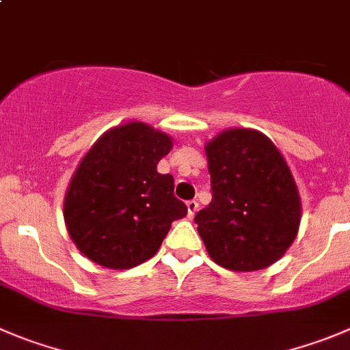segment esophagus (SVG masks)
Masks as SVG:
<instances>
[{
    "mask_svg": "<svg viewBox=\"0 0 350 350\" xmlns=\"http://www.w3.org/2000/svg\"><path fill=\"white\" fill-rule=\"evenodd\" d=\"M198 208H199L198 201H194V199H192V201H187V215H189V218H192V216L196 215Z\"/></svg>",
    "mask_w": 350,
    "mask_h": 350,
    "instance_id": "1",
    "label": "esophagus"
}]
</instances>
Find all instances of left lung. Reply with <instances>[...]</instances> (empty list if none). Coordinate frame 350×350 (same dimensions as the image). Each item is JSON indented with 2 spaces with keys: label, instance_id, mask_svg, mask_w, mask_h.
<instances>
[{
  "label": "left lung",
  "instance_id": "left-lung-1",
  "mask_svg": "<svg viewBox=\"0 0 350 350\" xmlns=\"http://www.w3.org/2000/svg\"><path fill=\"white\" fill-rule=\"evenodd\" d=\"M211 202L196 215L215 262L254 271L280 259L297 235L301 201L280 151L249 129L223 132L206 146Z\"/></svg>",
  "mask_w": 350,
  "mask_h": 350
}]
</instances>
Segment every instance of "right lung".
I'll return each instance as SVG.
<instances>
[{"mask_svg":"<svg viewBox=\"0 0 350 350\" xmlns=\"http://www.w3.org/2000/svg\"><path fill=\"white\" fill-rule=\"evenodd\" d=\"M172 139L141 122L111 129L79 165L65 198L66 228L81 252L127 269L156 254L172 221L187 215L173 177L156 165Z\"/></svg>","mask_w":350,"mask_h":350,"instance_id":"1","label":"right lung"}]
</instances>
